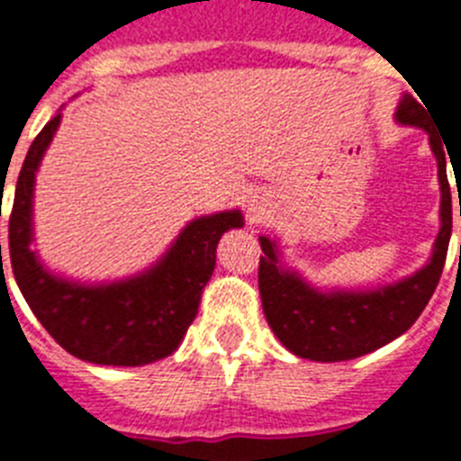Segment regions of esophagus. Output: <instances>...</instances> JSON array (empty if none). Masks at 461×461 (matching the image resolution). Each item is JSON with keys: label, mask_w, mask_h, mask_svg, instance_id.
<instances>
[{"label": "esophagus", "mask_w": 461, "mask_h": 461, "mask_svg": "<svg viewBox=\"0 0 461 461\" xmlns=\"http://www.w3.org/2000/svg\"><path fill=\"white\" fill-rule=\"evenodd\" d=\"M263 217H266V210H263L258 203H254V205L249 207V219L251 221H263Z\"/></svg>", "instance_id": "obj_1"}]
</instances>
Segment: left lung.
I'll return each mask as SVG.
<instances>
[{
    "mask_svg": "<svg viewBox=\"0 0 461 461\" xmlns=\"http://www.w3.org/2000/svg\"><path fill=\"white\" fill-rule=\"evenodd\" d=\"M402 124L422 126L438 161L441 182V230L431 260L409 279L372 293H319L295 272L281 270L275 244L260 238L258 288L263 312L272 332L288 351L316 362H341L367 356L390 344L418 321L437 291L446 266L447 242L453 233V198L446 173V149L434 126H429L425 104L406 94L397 108ZM461 217V201H459Z\"/></svg>",
    "mask_w": 461,
    "mask_h": 461,
    "instance_id": "8db88e82",
    "label": "left lung"
}]
</instances>
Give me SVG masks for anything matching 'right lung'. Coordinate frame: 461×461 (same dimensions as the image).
Returning a JSON list of instances; mask_svg holds the SVG:
<instances>
[{
	"instance_id": "1",
	"label": "right lung",
	"mask_w": 461,
	"mask_h": 461,
	"mask_svg": "<svg viewBox=\"0 0 461 461\" xmlns=\"http://www.w3.org/2000/svg\"><path fill=\"white\" fill-rule=\"evenodd\" d=\"M57 126L59 115L41 129L15 185L8 256L20 291L48 335L80 360L138 367L168 357L198 313L201 293L217 266L219 240L228 228L242 226V214L233 210L191 221L166 258L136 279L110 286H78L57 279L30 249L34 175Z\"/></svg>"
}]
</instances>
